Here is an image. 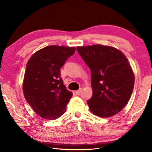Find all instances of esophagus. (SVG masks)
<instances>
[{"label": "esophagus", "mask_w": 152, "mask_h": 152, "mask_svg": "<svg viewBox=\"0 0 152 152\" xmlns=\"http://www.w3.org/2000/svg\"><path fill=\"white\" fill-rule=\"evenodd\" d=\"M81 91H82V88H80V90H78V91H75V93H76V95H80V93H81Z\"/></svg>", "instance_id": "esophagus-1"}]
</instances>
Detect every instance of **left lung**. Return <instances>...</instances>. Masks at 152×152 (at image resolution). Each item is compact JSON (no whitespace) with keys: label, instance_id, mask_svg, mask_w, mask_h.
<instances>
[{"label":"left lung","instance_id":"8db88e82","mask_svg":"<svg viewBox=\"0 0 152 152\" xmlns=\"http://www.w3.org/2000/svg\"><path fill=\"white\" fill-rule=\"evenodd\" d=\"M91 72L93 96L87 101L93 114L111 117L129 100L134 86V74L127 58L119 50L102 45L77 47Z\"/></svg>","mask_w":152,"mask_h":152}]
</instances>
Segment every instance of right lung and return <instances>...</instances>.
<instances>
[{"mask_svg": "<svg viewBox=\"0 0 152 152\" xmlns=\"http://www.w3.org/2000/svg\"><path fill=\"white\" fill-rule=\"evenodd\" d=\"M75 51V47L49 45L28 60L23 91L27 102L41 118L55 120L66 112L72 93L64 85L60 68Z\"/></svg>", "mask_w": 152, "mask_h": 152, "instance_id": "1", "label": "right lung"}]
</instances>
